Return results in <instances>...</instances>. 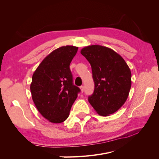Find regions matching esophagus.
Segmentation results:
<instances>
[{
	"label": "esophagus",
	"mask_w": 159,
	"mask_h": 159,
	"mask_svg": "<svg viewBox=\"0 0 159 159\" xmlns=\"http://www.w3.org/2000/svg\"><path fill=\"white\" fill-rule=\"evenodd\" d=\"M80 89H81V92H84V86H83V85H81V87H80Z\"/></svg>",
	"instance_id": "1"
}]
</instances>
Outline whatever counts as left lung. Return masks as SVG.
<instances>
[{
    "instance_id": "1",
    "label": "left lung",
    "mask_w": 159,
    "mask_h": 159,
    "mask_svg": "<svg viewBox=\"0 0 159 159\" xmlns=\"http://www.w3.org/2000/svg\"><path fill=\"white\" fill-rule=\"evenodd\" d=\"M89 62L95 84L88 101L99 115L108 116L126 102L131 87V72L123 57L112 49L91 45L81 49Z\"/></svg>"
}]
</instances>
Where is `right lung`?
Returning <instances> with one entry per match:
<instances>
[{
  "mask_svg": "<svg viewBox=\"0 0 159 159\" xmlns=\"http://www.w3.org/2000/svg\"><path fill=\"white\" fill-rule=\"evenodd\" d=\"M78 47L61 46L52 52L34 72L32 98L38 111L51 123L68 117L80 89L73 84L70 64Z\"/></svg>",
  "mask_w": 159,
  "mask_h": 159,
  "instance_id": "obj_1",
  "label": "right lung"
}]
</instances>
